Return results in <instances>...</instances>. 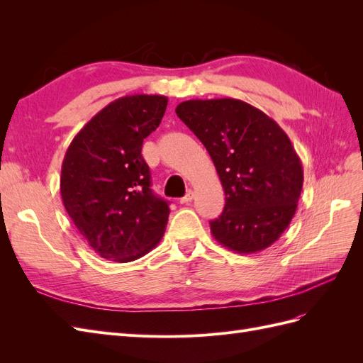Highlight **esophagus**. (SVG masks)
Returning <instances> with one entry per match:
<instances>
[{"label":"esophagus","instance_id":"34e87169","mask_svg":"<svg viewBox=\"0 0 363 363\" xmlns=\"http://www.w3.org/2000/svg\"><path fill=\"white\" fill-rule=\"evenodd\" d=\"M194 200V192L192 191H189L188 194H186L183 199H180V203L182 204H188V203H191Z\"/></svg>","mask_w":363,"mask_h":363}]
</instances>
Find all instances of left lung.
<instances>
[{
  "label": "left lung",
  "instance_id": "1",
  "mask_svg": "<svg viewBox=\"0 0 363 363\" xmlns=\"http://www.w3.org/2000/svg\"><path fill=\"white\" fill-rule=\"evenodd\" d=\"M175 113L203 142L224 188L212 236L240 255L272 245L292 221L303 188V164L288 135L236 98L183 101Z\"/></svg>",
  "mask_w": 363,
  "mask_h": 363
}]
</instances>
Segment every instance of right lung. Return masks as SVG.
<instances>
[{"mask_svg":"<svg viewBox=\"0 0 363 363\" xmlns=\"http://www.w3.org/2000/svg\"><path fill=\"white\" fill-rule=\"evenodd\" d=\"M167 104L163 95L118 98L75 135L65 155L63 206L103 259L125 263L145 256L167 228L168 203L150 189V168L140 155Z\"/></svg>","mask_w":363,"mask_h":363,"instance_id":"1","label":"right lung"}]
</instances>
